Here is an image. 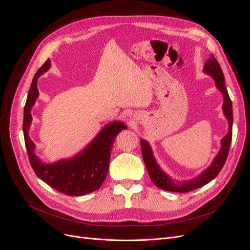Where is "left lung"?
<instances>
[{
  "mask_svg": "<svg viewBox=\"0 0 250 250\" xmlns=\"http://www.w3.org/2000/svg\"><path fill=\"white\" fill-rule=\"evenodd\" d=\"M203 73L209 75V76L215 80L216 87L220 90L223 96L222 109H223L224 116L229 122V131L226 133L225 137L221 139L220 151H219L218 154L215 156L214 161L211 162V164L208 166V167L204 171H202L199 175H197V177H194L192 179H188L184 181L174 180L168 175L167 173L163 171V169L160 167V165L157 164L155 160L150 144L147 141L142 139L141 140L142 154H143L144 162H145V165H146L148 174L151 180L153 181V184L156 187L162 188V190L170 191V192L186 193V192H190V191L196 190V188L206 186L218 175L219 172H220L221 169L223 168V166L226 162V158H228L230 143H231V135H232V120H233L232 105L228 93V89H226L225 83H224L223 72L213 54L209 56V58L207 60L206 64H204Z\"/></svg>",
  "mask_w": 250,
  "mask_h": 250,
  "instance_id": "left-lung-1",
  "label": "left lung"
}]
</instances>
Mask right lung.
Returning a JSON list of instances; mask_svg holds the SVG:
<instances>
[{"label": "right lung", "mask_w": 250, "mask_h": 250, "mask_svg": "<svg viewBox=\"0 0 250 250\" xmlns=\"http://www.w3.org/2000/svg\"><path fill=\"white\" fill-rule=\"evenodd\" d=\"M48 59L33 77L24 108L22 131L30 164L39 178L56 191L69 196H82L100 188L107 175L110 151L117 135L127 126L120 121H112L105 125L94 140L76 155L63 158L52 164H44L34 153L35 144L29 137L32 122L31 108L39 97L37 79L50 69Z\"/></svg>", "instance_id": "1"}]
</instances>
